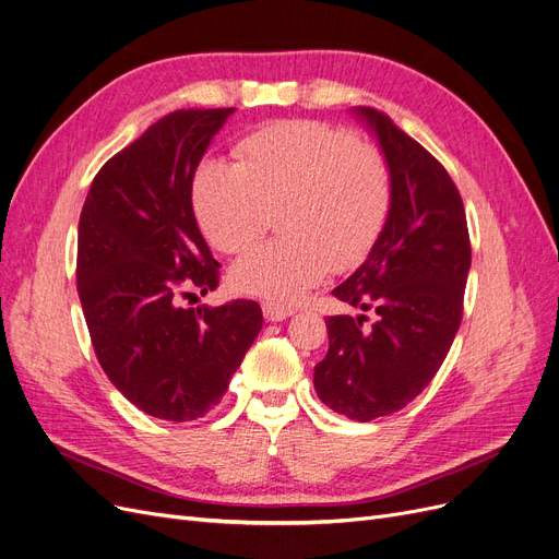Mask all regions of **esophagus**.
Here are the masks:
<instances>
[{"label": "esophagus", "instance_id": "obj_1", "mask_svg": "<svg viewBox=\"0 0 559 559\" xmlns=\"http://www.w3.org/2000/svg\"><path fill=\"white\" fill-rule=\"evenodd\" d=\"M262 313H264V320H269V322H283L285 318L293 316V308H287V306L276 304V301H264Z\"/></svg>", "mask_w": 559, "mask_h": 559}]
</instances>
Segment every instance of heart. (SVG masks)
Wrapping results in <instances>:
<instances>
[{
    "label": "heart",
    "instance_id": "obj_1",
    "mask_svg": "<svg viewBox=\"0 0 559 559\" xmlns=\"http://www.w3.org/2000/svg\"><path fill=\"white\" fill-rule=\"evenodd\" d=\"M237 165L206 158L193 175V210L204 237L241 253L278 212L276 243L248 251L230 269L237 293L299 301L322 281L361 262L391 210L382 156L322 121H278L237 144Z\"/></svg>",
    "mask_w": 559,
    "mask_h": 559
}]
</instances>
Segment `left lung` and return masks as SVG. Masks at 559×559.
Masks as SVG:
<instances>
[{"mask_svg":"<svg viewBox=\"0 0 559 559\" xmlns=\"http://www.w3.org/2000/svg\"><path fill=\"white\" fill-rule=\"evenodd\" d=\"M353 115L378 140L391 210L361 266L334 287L361 313L324 320L329 353L313 384L338 415L373 421L415 401L440 370L461 326L472 248L461 193L442 165L386 115ZM366 310L373 325L362 324Z\"/></svg>","mask_w":559,"mask_h":559,"instance_id":"8db88e82","label":"left lung"}]
</instances>
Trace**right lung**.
Listing matches in <instances>:
<instances>
[{
  "label": "right lung",
  "instance_id": "right-lung-1",
  "mask_svg": "<svg viewBox=\"0 0 559 559\" xmlns=\"http://www.w3.org/2000/svg\"><path fill=\"white\" fill-rule=\"evenodd\" d=\"M235 112L165 115L92 181L78 225V297L110 382L144 415L214 409L262 329L255 301L186 308L218 285L193 214V175Z\"/></svg>",
  "mask_w": 559,
  "mask_h": 559
}]
</instances>
